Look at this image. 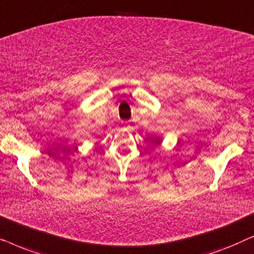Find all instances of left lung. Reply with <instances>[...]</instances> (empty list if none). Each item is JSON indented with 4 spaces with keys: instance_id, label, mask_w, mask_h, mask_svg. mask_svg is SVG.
<instances>
[{
    "instance_id": "8db88e82",
    "label": "left lung",
    "mask_w": 254,
    "mask_h": 254,
    "mask_svg": "<svg viewBox=\"0 0 254 254\" xmlns=\"http://www.w3.org/2000/svg\"><path fill=\"white\" fill-rule=\"evenodd\" d=\"M159 142H161V141H159V140H156V141H155V143L157 144V143H159Z\"/></svg>"
}]
</instances>
